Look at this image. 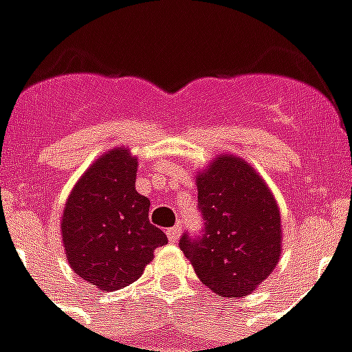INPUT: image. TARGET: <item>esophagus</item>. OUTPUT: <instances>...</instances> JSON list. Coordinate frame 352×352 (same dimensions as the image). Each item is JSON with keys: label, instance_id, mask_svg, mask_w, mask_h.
<instances>
[{"label": "esophagus", "instance_id": "esophagus-1", "mask_svg": "<svg viewBox=\"0 0 352 352\" xmlns=\"http://www.w3.org/2000/svg\"><path fill=\"white\" fill-rule=\"evenodd\" d=\"M168 239L171 241V243H177L179 241V236H181V226L177 224V226H171V228H168Z\"/></svg>", "mask_w": 352, "mask_h": 352}]
</instances>
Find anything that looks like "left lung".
<instances>
[{"label": "left lung", "mask_w": 352, "mask_h": 352, "mask_svg": "<svg viewBox=\"0 0 352 352\" xmlns=\"http://www.w3.org/2000/svg\"><path fill=\"white\" fill-rule=\"evenodd\" d=\"M196 184L204 228L183 234L179 247L214 294L247 296L279 262V207L264 179L234 154L217 156Z\"/></svg>", "instance_id": "8db88e82"}]
</instances>
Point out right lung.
Masks as SVG:
<instances>
[{
    "label": "right lung",
    "mask_w": 352,
    "mask_h": 352,
    "mask_svg": "<svg viewBox=\"0 0 352 352\" xmlns=\"http://www.w3.org/2000/svg\"><path fill=\"white\" fill-rule=\"evenodd\" d=\"M138 158L113 148L73 186L62 214L65 258L100 290H118L139 279L154 249L168 243L148 221L151 201L135 190Z\"/></svg>",
    "instance_id": "1"
}]
</instances>
